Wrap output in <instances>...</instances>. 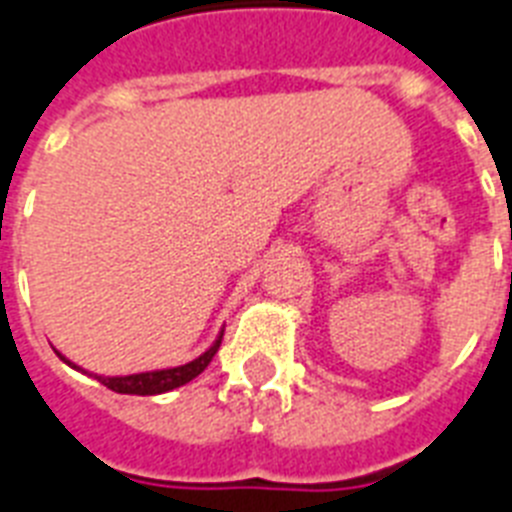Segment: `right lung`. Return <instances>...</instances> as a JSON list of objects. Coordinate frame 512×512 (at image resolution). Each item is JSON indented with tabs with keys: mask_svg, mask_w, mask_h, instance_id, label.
<instances>
[{
	"mask_svg": "<svg viewBox=\"0 0 512 512\" xmlns=\"http://www.w3.org/2000/svg\"><path fill=\"white\" fill-rule=\"evenodd\" d=\"M220 339H223V331L218 334V339L213 342V347L207 352L197 357V360H191L186 365H178V368H162V371H147V373H131V376H97V373H91V376L97 378L99 384H105L107 389L118 394H139V397H147V394H162V392H170V389H178V386L189 384L191 378H197L199 373L205 371L210 360L215 357L220 347ZM62 363H68L70 368H76V371H83L78 365H73L68 357H62L57 352ZM86 373V371H83Z\"/></svg>",
	"mask_w": 512,
	"mask_h": 512,
	"instance_id": "right-lung-1",
	"label": "right lung"
}]
</instances>
